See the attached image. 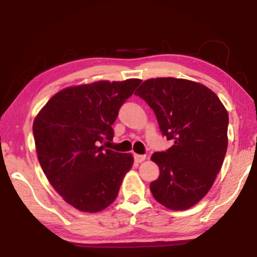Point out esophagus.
I'll return each mask as SVG.
<instances>
[{"label":"esophagus","mask_w":257,"mask_h":257,"mask_svg":"<svg viewBox=\"0 0 257 257\" xmlns=\"http://www.w3.org/2000/svg\"><path fill=\"white\" fill-rule=\"evenodd\" d=\"M146 159V156H142V154H135V160L137 163H143Z\"/></svg>","instance_id":"1"}]
</instances>
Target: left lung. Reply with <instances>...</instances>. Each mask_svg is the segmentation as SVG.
I'll use <instances>...</instances> for the list:
<instances>
[{"label": "left lung", "instance_id": "left-lung-1", "mask_svg": "<svg viewBox=\"0 0 257 257\" xmlns=\"http://www.w3.org/2000/svg\"><path fill=\"white\" fill-rule=\"evenodd\" d=\"M135 94L157 115L160 131L173 146L153 153L160 175L150 185L154 199L172 210L196 205L215 181L228 146V112L203 84L159 77L144 82Z\"/></svg>", "mask_w": 257, "mask_h": 257}]
</instances>
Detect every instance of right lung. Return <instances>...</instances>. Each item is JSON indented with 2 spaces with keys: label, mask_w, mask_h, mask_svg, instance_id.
Here are the masks:
<instances>
[{
  "label": "right lung",
  "mask_w": 257,
  "mask_h": 257,
  "mask_svg": "<svg viewBox=\"0 0 257 257\" xmlns=\"http://www.w3.org/2000/svg\"><path fill=\"white\" fill-rule=\"evenodd\" d=\"M142 79L98 80L65 87L35 117L38 161L56 192L80 212L98 213L117 198L133 156L105 150L112 125Z\"/></svg>",
  "instance_id": "add662e5"
}]
</instances>
